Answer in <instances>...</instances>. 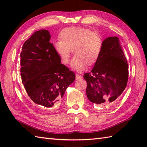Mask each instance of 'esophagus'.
I'll list each match as a JSON object with an SVG mask.
<instances>
[{
    "mask_svg": "<svg viewBox=\"0 0 147 147\" xmlns=\"http://www.w3.org/2000/svg\"><path fill=\"white\" fill-rule=\"evenodd\" d=\"M82 75H80V74H76V80H80V79H82Z\"/></svg>",
    "mask_w": 147,
    "mask_h": 147,
    "instance_id": "1",
    "label": "esophagus"
}]
</instances>
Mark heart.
Wrapping results in <instances>:
<instances>
[{"mask_svg": "<svg viewBox=\"0 0 147 147\" xmlns=\"http://www.w3.org/2000/svg\"><path fill=\"white\" fill-rule=\"evenodd\" d=\"M60 39L53 43L55 52L62 64H67L72 52L76 55L71 67L77 72H83L88 65L98 61L102 49V39L97 33L85 28H65L60 33Z\"/></svg>", "mask_w": 147, "mask_h": 147, "instance_id": "1", "label": "heart"}]
</instances>
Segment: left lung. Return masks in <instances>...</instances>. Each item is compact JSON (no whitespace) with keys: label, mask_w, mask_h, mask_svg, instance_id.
Returning <instances> with one entry per match:
<instances>
[{"label":"left lung","mask_w":147,"mask_h":147,"mask_svg":"<svg viewBox=\"0 0 147 147\" xmlns=\"http://www.w3.org/2000/svg\"><path fill=\"white\" fill-rule=\"evenodd\" d=\"M101 54L90 73L84 74L88 100L98 105L117 100L128 80V64L117 36L102 42Z\"/></svg>","instance_id":"left-lung-1"}]
</instances>
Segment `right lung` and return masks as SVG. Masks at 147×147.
Segmentation results:
<instances>
[{
  "mask_svg": "<svg viewBox=\"0 0 147 147\" xmlns=\"http://www.w3.org/2000/svg\"><path fill=\"white\" fill-rule=\"evenodd\" d=\"M48 30L34 33L21 52V76L31 101L39 109L51 108L63 97L75 74L62 64L50 42Z\"/></svg>",
  "mask_w": 147,
  "mask_h": 147,
  "instance_id": "right-lung-1",
  "label": "right lung"
}]
</instances>
